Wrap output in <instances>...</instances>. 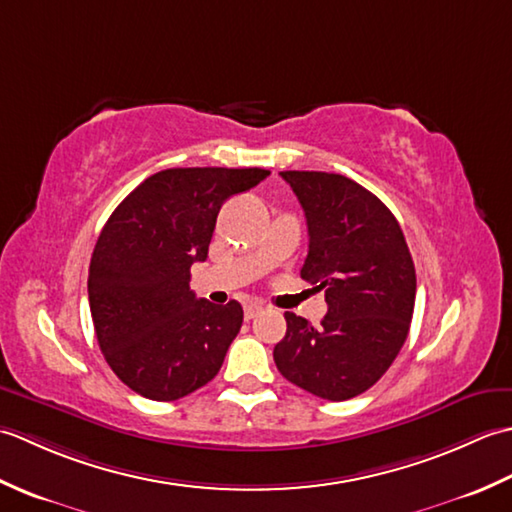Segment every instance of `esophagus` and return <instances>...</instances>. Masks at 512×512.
<instances>
[{
  "label": "esophagus",
  "instance_id": "34e87169",
  "mask_svg": "<svg viewBox=\"0 0 512 512\" xmlns=\"http://www.w3.org/2000/svg\"><path fill=\"white\" fill-rule=\"evenodd\" d=\"M264 312V306L262 303H248V306L244 308V314H246V319L250 321V319H255L257 314H262Z\"/></svg>",
  "mask_w": 512,
  "mask_h": 512
}]
</instances>
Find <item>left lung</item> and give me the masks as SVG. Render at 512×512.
<instances>
[{"label":"left lung","mask_w":512,"mask_h":512,"mask_svg":"<svg viewBox=\"0 0 512 512\" xmlns=\"http://www.w3.org/2000/svg\"><path fill=\"white\" fill-rule=\"evenodd\" d=\"M308 222L301 277L325 290L319 328L286 312L275 363L290 383L325 400L363 394L405 345L416 303V268L387 206L361 184L325 171H281Z\"/></svg>","instance_id":"1"}]
</instances>
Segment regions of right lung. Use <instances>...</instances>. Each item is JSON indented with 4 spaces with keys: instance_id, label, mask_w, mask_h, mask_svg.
Returning a JSON list of instances; mask_svg holds the SVG:
<instances>
[{
    "instance_id": "obj_1",
    "label": "right lung",
    "mask_w": 512,
    "mask_h": 512,
    "mask_svg": "<svg viewBox=\"0 0 512 512\" xmlns=\"http://www.w3.org/2000/svg\"><path fill=\"white\" fill-rule=\"evenodd\" d=\"M270 171L165 169L116 206L94 246L88 297L94 332L112 372L149 400H178L220 372L244 321L198 299L191 266L204 262L222 204Z\"/></svg>"
}]
</instances>
